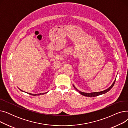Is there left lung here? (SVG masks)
I'll return each mask as SVG.
<instances>
[{"mask_svg": "<svg viewBox=\"0 0 128 128\" xmlns=\"http://www.w3.org/2000/svg\"><path fill=\"white\" fill-rule=\"evenodd\" d=\"M115 81H116V79L115 80V81L114 82L113 84H112V86L110 87V88H108V89H106V90H104V91H100V92H91V93H85V92H81V91H80L78 90V89H77V88H76V87L74 85V84H73V86L74 87V88L77 91H78L80 94H81L82 95V96H88V97H94V96H100V95L103 94H105V93H106V92L109 91L112 88V86H114V84H115Z\"/></svg>", "mask_w": 128, "mask_h": 128, "instance_id": "1", "label": "left lung"}]
</instances>
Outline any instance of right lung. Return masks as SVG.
Returning <instances> with one entry per match:
<instances>
[{
    "mask_svg": "<svg viewBox=\"0 0 128 128\" xmlns=\"http://www.w3.org/2000/svg\"><path fill=\"white\" fill-rule=\"evenodd\" d=\"M18 89H19L20 90H21V91H22V92H24V91H22V90L20 89V88H18ZM26 93H28V94H30V95H32V96H40V95H42V94H46V93L47 92H46V93H39V94H32V93H28V92H26Z\"/></svg>",
    "mask_w": 128,
    "mask_h": 128,
    "instance_id": "obj_1",
    "label": "right lung"
}]
</instances>
